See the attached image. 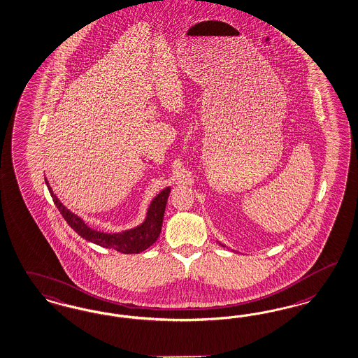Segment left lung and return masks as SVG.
<instances>
[{
  "mask_svg": "<svg viewBox=\"0 0 358 358\" xmlns=\"http://www.w3.org/2000/svg\"><path fill=\"white\" fill-rule=\"evenodd\" d=\"M222 246H223V245H222ZM223 247H224V246H223Z\"/></svg>",
  "mask_w": 358,
  "mask_h": 358,
  "instance_id": "1",
  "label": "left lung"
}]
</instances>
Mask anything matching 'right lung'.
<instances>
[{"mask_svg": "<svg viewBox=\"0 0 358 358\" xmlns=\"http://www.w3.org/2000/svg\"><path fill=\"white\" fill-rule=\"evenodd\" d=\"M45 181L52 201L61 211L64 221L70 224V227L74 230L75 233H78L88 242H92L95 245L106 247V248L116 250L123 254H138L152 246L160 235L164 213H165L166 202L171 193L169 186L161 190L160 193L152 199L144 222L136 226L135 229L125 230L122 233L108 234V233H101L88 227L80 217H78L73 211L63 206L62 202L52 193V189L49 185L48 178H45Z\"/></svg>", "mask_w": 358, "mask_h": 358, "instance_id": "1", "label": "right lung"}]
</instances>
